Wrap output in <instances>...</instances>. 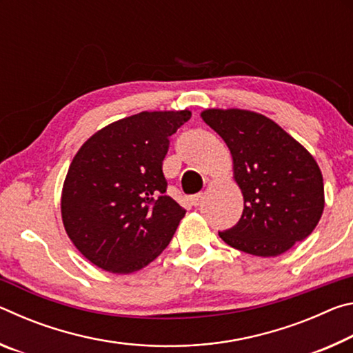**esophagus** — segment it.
Wrapping results in <instances>:
<instances>
[{
  "label": "esophagus",
  "mask_w": 353,
  "mask_h": 353,
  "mask_svg": "<svg viewBox=\"0 0 353 353\" xmlns=\"http://www.w3.org/2000/svg\"><path fill=\"white\" fill-rule=\"evenodd\" d=\"M202 193H198V194H193V196H190V202H191V205H194V207H198L199 204H201V201H202Z\"/></svg>",
  "instance_id": "34e87169"
}]
</instances>
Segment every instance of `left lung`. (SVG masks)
<instances>
[{
	"mask_svg": "<svg viewBox=\"0 0 353 353\" xmlns=\"http://www.w3.org/2000/svg\"><path fill=\"white\" fill-rule=\"evenodd\" d=\"M234 159L244 210L219 232L229 246L259 256H277L303 241L324 210V182L305 148L272 119L248 110L202 112Z\"/></svg>",
	"mask_w": 353,
	"mask_h": 353,
	"instance_id": "obj_1",
	"label": "left lung"
}]
</instances>
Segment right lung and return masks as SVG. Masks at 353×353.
<instances>
[{"mask_svg":"<svg viewBox=\"0 0 353 353\" xmlns=\"http://www.w3.org/2000/svg\"><path fill=\"white\" fill-rule=\"evenodd\" d=\"M190 110L141 112L90 137L62 191L65 230L93 265L129 274L168 246L185 208L166 196L162 162Z\"/></svg>","mask_w":353,"mask_h":353,"instance_id":"right-lung-1","label":"right lung"}]
</instances>
